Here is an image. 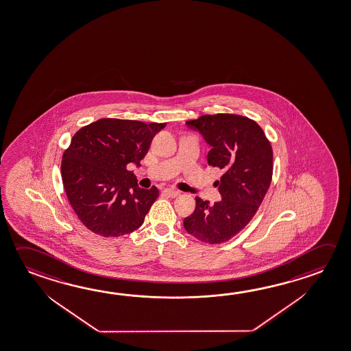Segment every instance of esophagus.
Returning <instances> with one entry per match:
<instances>
[{
	"instance_id": "34e87169",
	"label": "esophagus",
	"mask_w": 351,
	"mask_h": 351,
	"mask_svg": "<svg viewBox=\"0 0 351 351\" xmlns=\"http://www.w3.org/2000/svg\"><path fill=\"white\" fill-rule=\"evenodd\" d=\"M162 192L169 197H178L180 195V191L173 190V189H165Z\"/></svg>"
}]
</instances>
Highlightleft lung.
I'll list each match as a JSON object with an SVG mask.
<instances>
[{
  "instance_id": "1",
  "label": "left lung",
  "mask_w": 351,
  "mask_h": 351,
  "mask_svg": "<svg viewBox=\"0 0 351 351\" xmlns=\"http://www.w3.org/2000/svg\"><path fill=\"white\" fill-rule=\"evenodd\" d=\"M186 125L210 145L208 165L223 170L217 181L221 199L196 197V208L184 219L187 233L207 244L232 239L256 213L272 178V149L256 122L238 114H206Z\"/></svg>"
}]
</instances>
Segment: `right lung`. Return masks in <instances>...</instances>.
<instances>
[{
    "label": "right lung",
    "mask_w": 351,
    "mask_h": 351,
    "mask_svg": "<svg viewBox=\"0 0 351 351\" xmlns=\"http://www.w3.org/2000/svg\"><path fill=\"white\" fill-rule=\"evenodd\" d=\"M165 125L102 118L75 133L62 155V184L87 229L112 238L142 226L159 190L141 189L127 165L141 167L153 138Z\"/></svg>",
    "instance_id": "right-lung-1"
}]
</instances>
